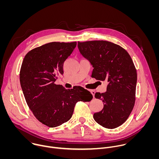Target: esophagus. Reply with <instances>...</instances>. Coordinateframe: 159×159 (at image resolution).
Masks as SVG:
<instances>
[{
	"label": "esophagus",
	"instance_id": "obj_1",
	"mask_svg": "<svg viewBox=\"0 0 159 159\" xmlns=\"http://www.w3.org/2000/svg\"><path fill=\"white\" fill-rule=\"evenodd\" d=\"M90 90V92L91 93V94H93V98H94V96H95V91H94V90Z\"/></svg>",
	"mask_w": 159,
	"mask_h": 159
}]
</instances>
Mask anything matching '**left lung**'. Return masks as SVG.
<instances>
[{
  "instance_id": "1",
  "label": "left lung",
  "mask_w": 159,
  "mask_h": 159,
  "mask_svg": "<svg viewBox=\"0 0 159 159\" xmlns=\"http://www.w3.org/2000/svg\"><path fill=\"white\" fill-rule=\"evenodd\" d=\"M78 48L94 68L91 77L108 82L106 92L95 94L104 107L94 113V120L109 129L121 126L135 102L137 74L131 57L119 45L106 41H79Z\"/></svg>"
}]
</instances>
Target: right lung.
Here are the masks:
<instances>
[{"label": "right lung", "instance_id": "obj_1", "mask_svg": "<svg viewBox=\"0 0 159 159\" xmlns=\"http://www.w3.org/2000/svg\"><path fill=\"white\" fill-rule=\"evenodd\" d=\"M77 42H52L29 52L22 61L20 83L26 101L36 119L48 127L69 121L78 101H90L93 95L76 87L66 89L55 82Z\"/></svg>", "mask_w": 159, "mask_h": 159}]
</instances>
